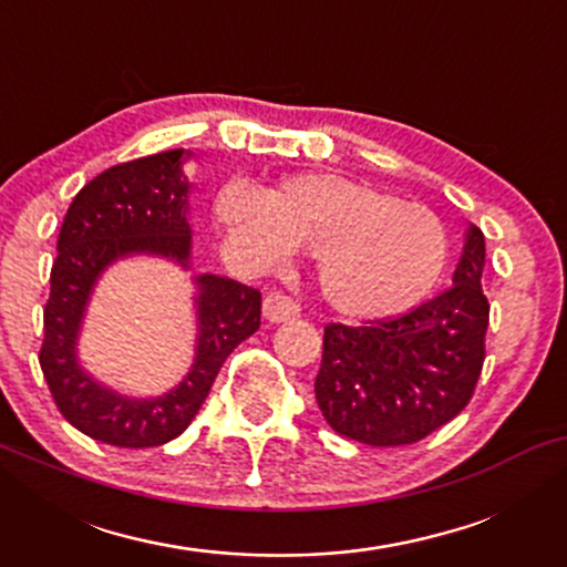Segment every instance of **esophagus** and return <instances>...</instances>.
<instances>
[{
  "mask_svg": "<svg viewBox=\"0 0 567 567\" xmlns=\"http://www.w3.org/2000/svg\"><path fill=\"white\" fill-rule=\"evenodd\" d=\"M262 317L274 324L291 322L299 317V305L291 297H286V293H268L262 299Z\"/></svg>",
  "mask_w": 567,
  "mask_h": 567,
  "instance_id": "1",
  "label": "esophagus"
}]
</instances>
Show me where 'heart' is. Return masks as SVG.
I'll return each instance as SVG.
<instances>
[{
  "mask_svg": "<svg viewBox=\"0 0 567 567\" xmlns=\"http://www.w3.org/2000/svg\"><path fill=\"white\" fill-rule=\"evenodd\" d=\"M214 216L262 266L315 255L324 305L351 320H390L429 297L449 237L425 206L340 173L284 177L260 196L243 183L216 193Z\"/></svg>",
  "mask_w": 567,
  "mask_h": 567,
  "instance_id": "obj_1",
  "label": "heart"
}]
</instances>
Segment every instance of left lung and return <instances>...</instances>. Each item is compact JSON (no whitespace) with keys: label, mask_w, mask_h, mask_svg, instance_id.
Returning <instances> with one entry per match:
<instances>
[{"label":"left lung","mask_w":567,"mask_h":567,"mask_svg":"<svg viewBox=\"0 0 567 567\" xmlns=\"http://www.w3.org/2000/svg\"><path fill=\"white\" fill-rule=\"evenodd\" d=\"M485 237L464 229L454 284L413 312L363 328L328 324L317 405L340 436L402 446L464 410L485 361Z\"/></svg>","instance_id":"left-lung-1"}]
</instances>
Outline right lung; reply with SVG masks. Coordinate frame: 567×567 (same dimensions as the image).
Returning a JSON list of instances; mask_svg holds the SVG:
<instances>
[{
	"label": "right lung",
	"mask_w": 567,
	"mask_h": 567,
	"mask_svg": "<svg viewBox=\"0 0 567 567\" xmlns=\"http://www.w3.org/2000/svg\"><path fill=\"white\" fill-rule=\"evenodd\" d=\"M190 150L123 162L76 193L59 231L51 297L43 309L41 369L61 415L84 436L121 449L162 446L188 429L227 355L260 328V291L231 278L193 276L196 348L173 390L123 394L82 367L80 336L103 274L118 260L162 258L190 270Z\"/></svg>",
	"instance_id": "1"
}]
</instances>
